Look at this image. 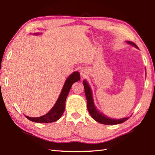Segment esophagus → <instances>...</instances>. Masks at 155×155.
I'll use <instances>...</instances> for the list:
<instances>
[{
	"instance_id": "esophagus-1",
	"label": "esophagus",
	"mask_w": 155,
	"mask_h": 155,
	"mask_svg": "<svg viewBox=\"0 0 155 155\" xmlns=\"http://www.w3.org/2000/svg\"><path fill=\"white\" fill-rule=\"evenodd\" d=\"M81 74L82 76H85L87 74V71H86V69H84L83 68L82 70L81 71Z\"/></svg>"
}]
</instances>
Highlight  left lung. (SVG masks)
Returning a JSON list of instances; mask_svg holds the SVG:
<instances>
[{"instance_id": "8db88e82", "label": "left lung", "mask_w": 155, "mask_h": 155, "mask_svg": "<svg viewBox=\"0 0 155 155\" xmlns=\"http://www.w3.org/2000/svg\"><path fill=\"white\" fill-rule=\"evenodd\" d=\"M127 42V43L132 45L134 47L139 48L135 45V43H134V42L131 41ZM83 84L84 87V93L85 95H86L87 101V109L88 113H90L91 116L93 117V118H94L95 120L97 121L98 123L103 124H117L123 123L124 121L128 120V117L120 118V119H114V118H110L109 117L105 116L104 114L101 113L97 108H96V107H95L93 98V93H92L91 87H89V85H88L87 82L85 80L83 81Z\"/></svg>"}]
</instances>
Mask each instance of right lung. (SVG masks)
<instances>
[{"label":"right lung","instance_id":"1","mask_svg":"<svg viewBox=\"0 0 155 155\" xmlns=\"http://www.w3.org/2000/svg\"><path fill=\"white\" fill-rule=\"evenodd\" d=\"M34 35H39V33H34ZM80 74L78 72H74L69 76L66 80L63 88L61 91V93L59 95L58 99L54 104V107L51 108V110L48 113L40 117H29L26 116L28 120L35 123H53L58 120L63 114L65 109V101L67 98L69 91L71 90L72 85L75 82L80 81Z\"/></svg>","mask_w":155,"mask_h":155}]
</instances>
